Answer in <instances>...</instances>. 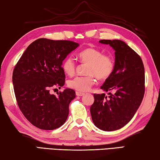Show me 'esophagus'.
<instances>
[{
    "mask_svg": "<svg viewBox=\"0 0 160 160\" xmlns=\"http://www.w3.org/2000/svg\"><path fill=\"white\" fill-rule=\"evenodd\" d=\"M76 95L77 96H79V97H82L83 95H85V93L79 92H76Z\"/></svg>",
    "mask_w": 160,
    "mask_h": 160,
    "instance_id": "34e87169",
    "label": "esophagus"
}]
</instances>
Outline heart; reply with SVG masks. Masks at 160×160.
<instances>
[{
    "label": "heart",
    "instance_id": "obj_1",
    "mask_svg": "<svg viewBox=\"0 0 160 160\" xmlns=\"http://www.w3.org/2000/svg\"><path fill=\"white\" fill-rule=\"evenodd\" d=\"M82 63H89L86 76H77L68 82L69 88L79 92H87L95 83V78L105 80L109 78L114 70V61L111 56L104 55L102 51L94 48H88L78 53ZM63 71L72 75L76 69V63L72 56H68L63 62Z\"/></svg>",
    "mask_w": 160,
    "mask_h": 160
}]
</instances>
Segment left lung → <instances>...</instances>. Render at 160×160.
Here are the masks:
<instances>
[{"label": "left lung", "instance_id": "1", "mask_svg": "<svg viewBox=\"0 0 160 160\" xmlns=\"http://www.w3.org/2000/svg\"><path fill=\"white\" fill-rule=\"evenodd\" d=\"M115 51L114 70L101 86L109 92L94 94L90 107L92 119L97 128L113 131L126 126L136 113L145 93V68L141 58L121 40L102 39Z\"/></svg>", "mask_w": 160, "mask_h": 160}]
</instances>
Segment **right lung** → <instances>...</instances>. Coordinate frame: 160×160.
Returning <instances> with one entry per match:
<instances>
[{"label": "right lung", "instance_id": "1", "mask_svg": "<svg viewBox=\"0 0 160 160\" xmlns=\"http://www.w3.org/2000/svg\"><path fill=\"white\" fill-rule=\"evenodd\" d=\"M78 46L41 38L29 45L16 64L12 73L16 100L23 115L37 128L53 130L66 122L75 92L66 88L56 97L50 89L64 85L63 61Z\"/></svg>", "mask_w": 160, "mask_h": 160}]
</instances>
